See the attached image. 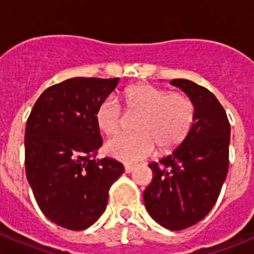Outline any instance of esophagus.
Instances as JSON below:
<instances>
[{
	"instance_id": "esophagus-1",
	"label": "esophagus",
	"mask_w": 254,
	"mask_h": 254,
	"mask_svg": "<svg viewBox=\"0 0 254 254\" xmlns=\"http://www.w3.org/2000/svg\"><path fill=\"white\" fill-rule=\"evenodd\" d=\"M133 169H134V165H125V173L129 174L133 171Z\"/></svg>"
}]
</instances>
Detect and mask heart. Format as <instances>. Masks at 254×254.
<instances>
[{"mask_svg": "<svg viewBox=\"0 0 254 254\" xmlns=\"http://www.w3.org/2000/svg\"><path fill=\"white\" fill-rule=\"evenodd\" d=\"M124 104L129 113L139 115L133 134L111 139L105 150L127 163L146 158L158 146L159 151L174 150L189 135L193 123L192 103L181 93L139 83L124 91ZM96 124L105 135H116L123 127V112L117 100L108 96L96 109Z\"/></svg>", "mask_w": 254, "mask_h": 254, "instance_id": "heart-1", "label": "heart"}]
</instances>
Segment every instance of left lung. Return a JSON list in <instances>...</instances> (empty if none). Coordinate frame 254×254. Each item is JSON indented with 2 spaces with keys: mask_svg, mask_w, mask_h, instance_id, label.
Instances as JSON below:
<instances>
[{
  "mask_svg": "<svg viewBox=\"0 0 254 254\" xmlns=\"http://www.w3.org/2000/svg\"><path fill=\"white\" fill-rule=\"evenodd\" d=\"M170 84L191 100L193 124L171 154L149 165L153 181L143 201L159 225L181 231L207 216L216 203L228 174L231 125L224 108L207 88L186 79H174Z\"/></svg>",
  "mask_w": 254,
  "mask_h": 254,
  "instance_id": "left-lung-1",
  "label": "left lung"
}]
</instances>
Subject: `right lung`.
I'll return each instance as SVG.
<instances>
[{
	"label": "right lung",
	"mask_w": 254,
	"mask_h": 254,
	"mask_svg": "<svg viewBox=\"0 0 254 254\" xmlns=\"http://www.w3.org/2000/svg\"><path fill=\"white\" fill-rule=\"evenodd\" d=\"M120 79L73 77L47 88L25 131L26 177L39 208L71 231L91 227L107 208L108 191L123 163L96 158L103 139L96 109Z\"/></svg>",
	"instance_id": "right-lung-1"
}]
</instances>
